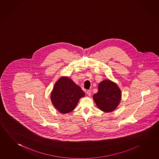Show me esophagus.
<instances>
[{"label":"esophagus","instance_id":"34e87169","mask_svg":"<svg viewBox=\"0 0 159 159\" xmlns=\"http://www.w3.org/2000/svg\"><path fill=\"white\" fill-rule=\"evenodd\" d=\"M86 94L88 95V96H89V97H90V96H91L92 93H91V91H90V90H87V91H86Z\"/></svg>","mask_w":159,"mask_h":159}]
</instances>
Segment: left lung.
I'll return each mask as SVG.
<instances>
[{
  "instance_id": "1",
  "label": "left lung",
  "mask_w": 159,
  "mask_h": 159,
  "mask_svg": "<svg viewBox=\"0 0 159 159\" xmlns=\"http://www.w3.org/2000/svg\"><path fill=\"white\" fill-rule=\"evenodd\" d=\"M98 108L104 112L114 111L121 99V91L117 84L110 80H104L99 84L98 92L93 95Z\"/></svg>"
}]
</instances>
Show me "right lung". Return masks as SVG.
<instances>
[{
    "label": "right lung",
    "mask_w": 159,
    "mask_h": 159,
    "mask_svg": "<svg viewBox=\"0 0 159 159\" xmlns=\"http://www.w3.org/2000/svg\"><path fill=\"white\" fill-rule=\"evenodd\" d=\"M84 96L83 90L71 79L61 77L54 85L51 100L58 111L65 114L73 111L79 99Z\"/></svg>",
    "instance_id": "obj_1"
}]
</instances>
